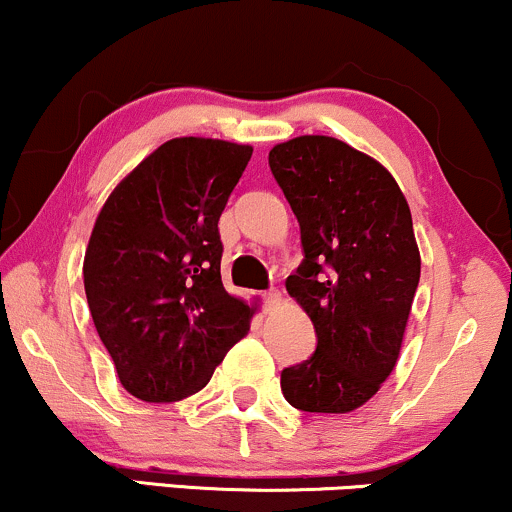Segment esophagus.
<instances>
[{
    "label": "esophagus",
    "instance_id": "obj_1",
    "mask_svg": "<svg viewBox=\"0 0 512 512\" xmlns=\"http://www.w3.org/2000/svg\"><path fill=\"white\" fill-rule=\"evenodd\" d=\"M263 307L266 309H271V307H275V304L280 302V292L278 290H268V292H263Z\"/></svg>",
    "mask_w": 512,
    "mask_h": 512
}]
</instances>
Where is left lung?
<instances>
[{"instance_id": "1", "label": "left lung", "mask_w": 512, "mask_h": 512, "mask_svg": "<svg viewBox=\"0 0 512 512\" xmlns=\"http://www.w3.org/2000/svg\"><path fill=\"white\" fill-rule=\"evenodd\" d=\"M268 166L300 222L304 258L285 287L317 333L280 389L300 411L348 413L399 358L421 278L409 203L382 164L333 137L275 145Z\"/></svg>"}]
</instances>
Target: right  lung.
<instances>
[{
    "instance_id": "obj_1",
    "label": "right lung",
    "mask_w": 512,
    "mask_h": 512,
    "mask_svg": "<svg viewBox=\"0 0 512 512\" xmlns=\"http://www.w3.org/2000/svg\"><path fill=\"white\" fill-rule=\"evenodd\" d=\"M249 145L176 137L106 200L84 256L91 319L120 384L142 401H179L210 382L254 309L222 285L217 222Z\"/></svg>"
}]
</instances>
